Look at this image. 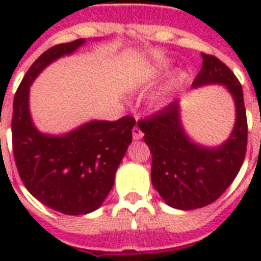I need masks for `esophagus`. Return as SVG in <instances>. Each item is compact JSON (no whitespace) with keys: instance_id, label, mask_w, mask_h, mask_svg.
Wrapping results in <instances>:
<instances>
[{"instance_id":"1","label":"esophagus","mask_w":261,"mask_h":261,"mask_svg":"<svg viewBox=\"0 0 261 261\" xmlns=\"http://www.w3.org/2000/svg\"><path fill=\"white\" fill-rule=\"evenodd\" d=\"M142 137H143V133L139 130V127L135 126L134 128H133V138H134L135 141H138V139H141Z\"/></svg>"}]
</instances>
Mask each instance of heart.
Wrapping results in <instances>:
<instances>
[{
  "instance_id": "1",
  "label": "heart",
  "mask_w": 261,
  "mask_h": 261,
  "mask_svg": "<svg viewBox=\"0 0 261 261\" xmlns=\"http://www.w3.org/2000/svg\"><path fill=\"white\" fill-rule=\"evenodd\" d=\"M168 69L167 65H159V66L153 67L150 70V75L151 77H157V75H161L163 73H165ZM164 101H165V97H164V94H157L154 97V100H153V104H154L155 107H161L164 104Z\"/></svg>"
}]
</instances>
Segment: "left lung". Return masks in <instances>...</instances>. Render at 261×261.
<instances>
[{
  "mask_svg": "<svg viewBox=\"0 0 261 261\" xmlns=\"http://www.w3.org/2000/svg\"><path fill=\"white\" fill-rule=\"evenodd\" d=\"M203 66L192 88L219 84L233 96L236 123L221 146L206 147L186 134L178 101L138 122L151 153V182L168 206L195 210L215 202L229 188L247 153L248 123L241 84L214 55L202 53Z\"/></svg>",
  "mask_w": 261,
  "mask_h": 261,
  "instance_id": "obj_1",
  "label": "left lung"
}]
</instances>
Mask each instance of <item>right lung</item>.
<instances>
[{"label": "right lung", "instance_id": "obj_1", "mask_svg": "<svg viewBox=\"0 0 261 261\" xmlns=\"http://www.w3.org/2000/svg\"><path fill=\"white\" fill-rule=\"evenodd\" d=\"M85 39L48 48L24 75L13 100L12 142L18 174L39 202L66 215L97 210L133 141L135 119L92 120L63 135L43 134L30 114V87L40 71L74 53Z\"/></svg>", "mask_w": 261, "mask_h": 261}]
</instances>
